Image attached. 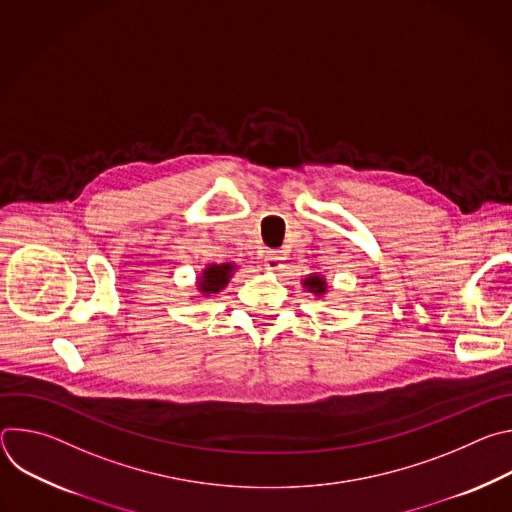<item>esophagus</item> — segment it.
<instances>
[{
    "label": "esophagus",
    "mask_w": 512,
    "mask_h": 512,
    "mask_svg": "<svg viewBox=\"0 0 512 512\" xmlns=\"http://www.w3.org/2000/svg\"><path fill=\"white\" fill-rule=\"evenodd\" d=\"M283 267V253L281 251H267L265 255V269L279 271Z\"/></svg>",
    "instance_id": "34e87169"
}]
</instances>
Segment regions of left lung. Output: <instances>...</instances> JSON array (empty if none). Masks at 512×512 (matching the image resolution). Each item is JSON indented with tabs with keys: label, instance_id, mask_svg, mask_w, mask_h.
<instances>
[{
	"label": "left lung",
	"instance_id": "8db88e82",
	"mask_svg": "<svg viewBox=\"0 0 512 512\" xmlns=\"http://www.w3.org/2000/svg\"><path fill=\"white\" fill-rule=\"evenodd\" d=\"M302 285H304V289L310 291V294H312L314 298H326L328 289H330L326 277L320 275V273H310V275H306V277L302 279Z\"/></svg>",
	"mask_w": 512,
	"mask_h": 512
}]
</instances>
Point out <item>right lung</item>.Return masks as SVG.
Wrapping results in <instances>:
<instances>
[{"mask_svg":"<svg viewBox=\"0 0 512 512\" xmlns=\"http://www.w3.org/2000/svg\"><path fill=\"white\" fill-rule=\"evenodd\" d=\"M239 269L237 263H208L196 277V300H206L214 294H221V291L229 285L231 277Z\"/></svg>","mask_w":512,"mask_h":512,"instance_id":"obj_1","label":"right lung"}]
</instances>
